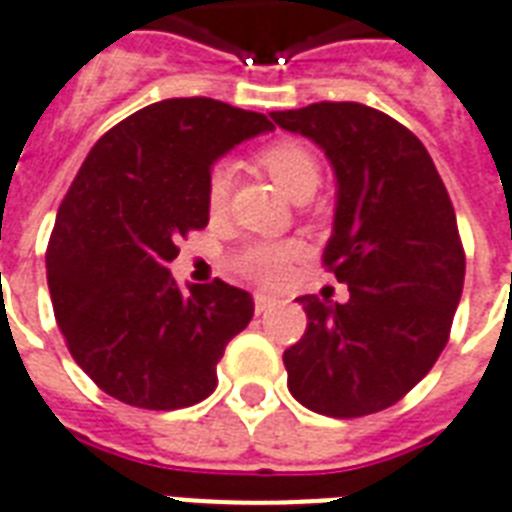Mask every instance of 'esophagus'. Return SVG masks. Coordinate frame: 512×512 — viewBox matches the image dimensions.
Masks as SVG:
<instances>
[{
	"label": "esophagus",
	"mask_w": 512,
	"mask_h": 512,
	"mask_svg": "<svg viewBox=\"0 0 512 512\" xmlns=\"http://www.w3.org/2000/svg\"><path fill=\"white\" fill-rule=\"evenodd\" d=\"M272 305H275V297H267V294H256V297H253V308H256V313L270 311Z\"/></svg>",
	"instance_id": "34e87169"
}]
</instances>
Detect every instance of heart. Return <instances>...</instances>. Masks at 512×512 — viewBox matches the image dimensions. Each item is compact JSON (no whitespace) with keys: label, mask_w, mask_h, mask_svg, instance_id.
Masks as SVG:
<instances>
[{"label":"heart","mask_w":512,"mask_h":512,"mask_svg":"<svg viewBox=\"0 0 512 512\" xmlns=\"http://www.w3.org/2000/svg\"><path fill=\"white\" fill-rule=\"evenodd\" d=\"M256 163L267 171L272 182L297 201L313 196L322 182V160L311 144L300 138H275L256 152ZM231 169L226 163H215L207 174L204 199L212 218H218L229 207ZM300 259V245L292 240H259L242 245L234 253V270L242 278L259 286H278L294 261Z\"/></svg>","instance_id":"heart-1"}]
</instances>
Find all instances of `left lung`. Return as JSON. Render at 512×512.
<instances>
[{"label": "left lung", "instance_id": "left-lung-1", "mask_svg": "<svg viewBox=\"0 0 512 512\" xmlns=\"http://www.w3.org/2000/svg\"><path fill=\"white\" fill-rule=\"evenodd\" d=\"M316 141L338 177L322 261L349 300L300 297L308 327L283 352L289 390L327 417H365L401 401L445 349L464 289L453 201L423 141L363 103L272 111Z\"/></svg>", "mask_w": 512, "mask_h": 512}]
</instances>
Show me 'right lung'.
Returning a JSON list of instances; mask_svg holds the SVG:
<instances>
[{"instance_id": "right-lung-1", "label": "right lung", "mask_w": 512, "mask_h": 512, "mask_svg": "<svg viewBox=\"0 0 512 512\" xmlns=\"http://www.w3.org/2000/svg\"><path fill=\"white\" fill-rule=\"evenodd\" d=\"M264 114L212 98H171L103 133L59 204L48 292L73 360L103 393L171 412L218 387L215 365L253 316L245 289L215 278L182 292L177 240L207 226V174Z\"/></svg>"}]
</instances>
